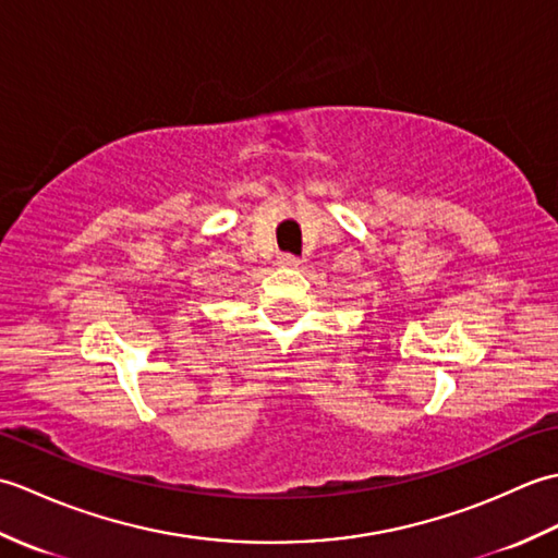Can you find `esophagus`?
Segmentation results:
<instances>
[{"instance_id":"34e87169","label":"esophagus","mask_w":558,"mask_h":558,"mask_svg":"<svg viewBox=\"0 0 558 558\" xmlns=\"http://www.w3.org/2000/svg\"><path fill=\"white\" fill-rule=\"evenodd\" d=\"M302 264L300 256H292V254H280L278 256V266L282 268H298Z\"/></svg>"}]
</instances>
